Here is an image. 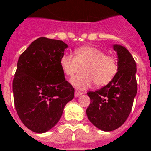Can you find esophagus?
<instances>
[{"mask_svg": "<svg viewBox=\"0 0 151 151\" xmlns=\"http://www.w3.org/2000/svg\"><path fill=\"white\" fill-rule=\"evenodd\" d=\"M83 94V93L82 92H80V91H75V93H74V95H75L76 97H79V96H81Z\"/></svg>", "mask_w": 151, "mask_h": 151, "instance_id": "34e87169", "label": "esophagus"}]
</instances>
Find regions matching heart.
Segmentation results:
<instances>
[{
	"instance_id": "obj_1",
	"label": "heart",
	"mask_w": 151,
	"mask_h": 151,
	"mask_svg": "<svg viewBox=\"0 0 151 151\" xmlns=\"http://www.w3.org/2000/svg\"><path fill=\"white\" fill-rule=\"evenodd\" d=\"M82 75L71 79L77 88L84 90L94 83L103 86L115 78L118 72V60L113 55L106 54L104 51L93 46H83L74 51V57L64 54L60 58V67L66 76L72 77L83 66Z\"/></svg>"
}]
</instances>
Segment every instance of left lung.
<instances>
[{
  "instance_id": "left-lung-1",
  "label": "left lung",
  "mask_w": 151,
  "mask_h": 151,
  "mask_svg": "<svg viewBox=\"0 0 151 151\" xmlns=\"http://www.w3.org/2000/svg\"><path fill=\"white\" fill-rule=\"evenodd\" d=\"M113 49L118 56L116 75L105 87L88 93L91 102L86 110L87 116L104 132L114 131L127 121L137 93L135 59L123 46L114 45Z\"/></svg>"
}]
</instances>
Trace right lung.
I'll return each mask as SVG.
<instances>
[{
	"label": "right lung",
	"instance_id": "1",
	"mask_svg": "<svg viewBox=\"0 0 151 151\" xmlns=\"http://www.w3.org/2000/svg\"><path fill=\"white\" fill-rule=\"evenodd\" d=\"M68 45L40 37L20 54L13 79L16 112L30 131L45 133L61 118L74 88L65 80L60 58Z\"/></svg>",
	"mask_w": 151,
	"mask_h": 151
}]
</instances>
